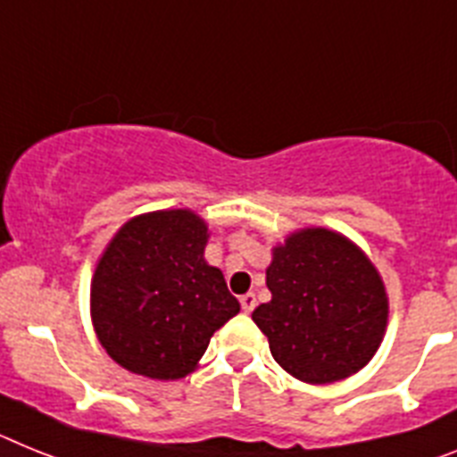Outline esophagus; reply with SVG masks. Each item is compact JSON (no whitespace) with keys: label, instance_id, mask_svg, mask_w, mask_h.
<instances>
[{"label":"esophagus","instance_id":"1","mask_svg":"<svg viewBox=\"0 0 457 457\" xmlns=\"http://www.w3.org/2000/svg\"><path fill=\"white\" fill-rule=\"evenodd\" d=\"M239 302H241V309H244L246 313H251L253 309H255V304H258V300H255V295L253 293H246Z\"/></svg>","mask_w":457,"mask_h":457}]
</instances>
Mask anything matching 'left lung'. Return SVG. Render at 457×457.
Listing matches in <instances>:
<instances>
[{
	"label": "left lung",
	"instance_id": "left-lung-1",
	"mask_svg": "<svg viewBox=\"0 0 457 457\" xmlns=\"http://www.w3.org/2000/svg\"><path fill=\"white\" fill-rule=\"evenodd\" d=\"M271 300L253 312L274 360L304 383L344 381L374 358L388 328L378 270L348 237L328 228L290 232L271 248Z\"/></svg>",
	"mask_w": 457,
	"mask_h": 457
}]
</instances>
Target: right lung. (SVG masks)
Returning a JSON list of instances; mask_svg holds the SVG:
<instances>
[{
    "label": "right lung",
    "instance_id": "1",
    "mask_svg": "<svg viewBox=\"0 0 457 457\" xmlns=\"http://www.w3.org/2000/svg\"><path fill=\"white\" fill-rule=\"evenodd\" d=\"M209 225L190 209L129 218L97 260L90 316L97 339L132 374L176 381L197 370L216 329L239 313L204 260Z\"/></svg>",
    "mask_w": 457,
    "mask_h": 457
}]
</instances>
